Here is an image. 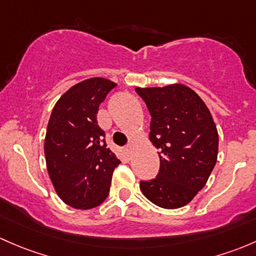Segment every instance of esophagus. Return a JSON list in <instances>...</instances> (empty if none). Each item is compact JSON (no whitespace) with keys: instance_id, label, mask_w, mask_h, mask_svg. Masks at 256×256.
<instances>
[{"instance_id":"obj_1","label":"esophagus","mask_w":256,"mask_h":256,"mask_svg":"<svg viewBox=\"0 0 256 256\" xmlns=\"http://www.w3.org/2000/svg\"><path fill=\"white\" fill-rule=\"evenodd\" d=\"M125 152L128 153V156H130V153H131V144H128V146L125 147Z\"/></svg>"}]
</instances>
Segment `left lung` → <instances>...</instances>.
<instances>
[{"label": "left lung", "mask_w": 256, "mask_h": 256, "mask_svg": "<svg viewBox=\"0 0 256 256\" xmlns=\"http://www.w3.org/2000/svg\"><path fill=\"white\" fill-rule=\"evenodd\" d=\"M136 92L152 116L150 141L160 150L158 176L140 182L142 194L163 208L190 202L217 162L218 132L208 108L184 84L141 88Z\"/></svg>", "instance_id": "1"}]
</instances>
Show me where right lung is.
<instances>
[{"mask_svg": "<svg viewBox=\"0 0 256 256\" xmlns=\"http://www.w3.org/2000/svg\"><path fill=\"white\" fill-rule=\"evenodd\" d=\"M114 87L116 83L102 77L82 80L61 96L51 112L44 144L48 173L58 198L74 208L100 205L121 163L106 148L96 122L99 106Z\"/></svg>", "mask_w": 256, "mask_h": 256, "instance_id": "right-lung-1", "label": "right lung"}]
</instances>
